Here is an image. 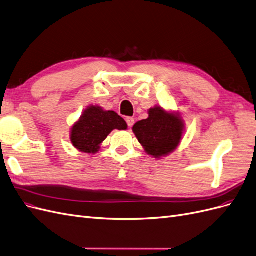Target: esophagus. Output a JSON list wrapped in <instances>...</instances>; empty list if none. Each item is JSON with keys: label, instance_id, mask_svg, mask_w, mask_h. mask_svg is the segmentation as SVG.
<instances>
[{"label": "esophagus", "instance_id": "esophagus-1", "mask_svg": "<svg viewBox=\"0 0 256 256\" xmlns=\"http://www.w3.org/2000/svg\"><path fill=\"white\" fill-rule=\"evenodd\" d=\"M126 122H127V124H128V126L131 128V127L134 126V118H132V117H127Z\"/></svg>", "mask_w": 256, "mask_h": 256}]
</instances>
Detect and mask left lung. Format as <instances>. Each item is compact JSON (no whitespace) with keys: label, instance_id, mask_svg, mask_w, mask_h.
<instances>
[{"label":"left lung","instance_id":"8db88e82","mask_svg":"<svg viewBox=\"0 0 256 256\" xmlns=\"http://www.w3.org/2000/svg\"><path fill=\"white\" fill-rule=\"evenodd\" d=\"M146 120L136 122L132 131L150 156L160 160L178 148L183 139L185 122L178 112L155 106L148 111Z\"/></svg>","mask_w":256,"mask_h":256}]
</instances>
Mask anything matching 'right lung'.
I'll return each mask as SVG.
<instances>
[{
    "mask_svg": "<svg viewBox=\"0 0 256 256\" xmlns=\"http://www.w3.org/2000/svg\"><path fill=\"white\" fill-rule=\"evenodd\" d=\"M127 128L125 120L114 111H106L99 106H89L72 125L70 141L80 153L96 154L114 129Z\"/></svg>",
    "mask_w": 256,
    "mask_h": 256,
    "instance_id": "obj_1",
    "label": "right lung"
}]
</instances>
